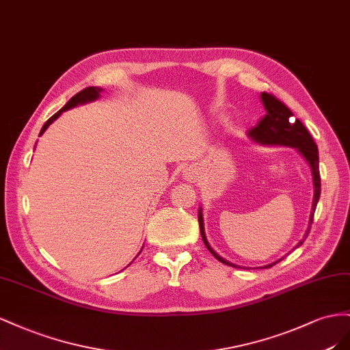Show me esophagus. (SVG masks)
<instances>
[{"label": "esophagus", "instance_id": "esophagus-1", "mask_svg": "<svg viewBox=\"0 0 350 350\" xmlns=\"http://www.w3.org/2000/svg\"><path fill=\"white\" fill-rule=\"evenodd\" d=\"M183 176L187 178V180H192V182H195L196 178H198V170H196V168H193V167H191V168H186L185 172H183Z\"/></svg>", "mask_w": 350, "mask_h": 350}]
</instances>
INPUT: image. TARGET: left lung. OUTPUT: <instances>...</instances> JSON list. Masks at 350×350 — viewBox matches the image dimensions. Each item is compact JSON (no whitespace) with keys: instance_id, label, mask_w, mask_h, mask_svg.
<instances>
[{"instance_id":"8db88e82","label":"left lung","mask_w":350,"mask_h":350,"mask_svg":"<svg viewBox=\"0 0 350 350\" xmlns=\"http://www.w3.org/2000/svg\"><path fill=\"white\" fill-rule=\"evenodd\" d=\"M261 101H262V105L265 108L267 114L261 120V122H259L254 129H251V131L247 132V137L251 139L252 142L264 145V146H291V148H296V151L304 157V159L308 163L309 168H311L312 183H314L312 209H311V215H309L308 228H306L302 241L296 245V247H297L305 242V239H306L309 230H311L314 213H315V208H317V204H318L319 193H321V177H319L318 148L314 142L312 136L309 135V132L306 131V127L302 124L301 120L295 118L293 113L282 101H278L275 96H273L271 94H267V92L261 94ZM198 221H199V228H201L202 241H204L205 246L208 247V251L211 252L219 262L234 267V268L236 267L242 268L241 265L228 262L227 259H224L223 256H219L211 247V245L208 243V239H206V234H205V227H204L202 208H199V211H198ZM278 261H282V259H278ZM278 261L271 262L268 265H264V267H258V268H269V267H273L274 264H277Z\"/></svg>"}]
</instances>
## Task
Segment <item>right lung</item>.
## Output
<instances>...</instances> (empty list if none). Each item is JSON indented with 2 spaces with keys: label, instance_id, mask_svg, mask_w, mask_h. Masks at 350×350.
I'll return each mask as SVG.
<instances>
[{
  "label": "right lung",
  "instance_id": "1",
  "mask_svg": "<svg viewBox=\"0 0 350 350\" xmlns=\"http://www.w3.org/2000/svg\"><path fill=\"white\" fill-rule=\"evenodd\" d=\"M101 92H103V88H96V86H89L86 89H83V91H81L79 94H76L73 98H70V101L59 109V111H57L51 118L46 120V123L42 126L41 132H39V136L44 135V132L46 131V129L49 127V124L54 123L55 120L62 116L64 111H67V109L70 108H75L77 105H83V104H88V103H92V101H96V99L101 96ZM141 254V252H139Z\"/></svg>",
  "mask_w": 350,
  "mask_h": 350
}]
</instances>
